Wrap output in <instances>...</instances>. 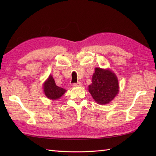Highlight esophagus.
Returning a JSON list of instances; mask_svg holds the SVG:
<instances>
[{
	"instance_id": "34e87169",
	"label": "esophagus",
	"mask_w": 156,
	"mask_h": 156,
	"mask_svg": "<svg viewBox=\"0 0 156 156\" xmlns=\"http://www.w3.org/2000/svg\"><path fill=\"white\" fill-rule=\"evenodd\" d=\"M73 86L76 87H82V84L81 82H77V83H74V84H73Z\"/></svg>"
}]
</instances>
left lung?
I'll list each match as a JSON object with an SVG mask.
<instances>
[{"mask_svg": "<svg viewBox=\"0 0 156 156\" xmlns=\"http://www.w3.org/2000/svg\"><path fill=\"white\" fill-rule=\"evenodd\" d=\"M92 82L89 85L88 90L98 104L105 105L110 102L119 92L117 76L108 69L96 68Z\"/></svg>", "mask_w": 156, "mask_h": 156, "instance_id": "obj_1", "label": "left lung"}]
</instances>
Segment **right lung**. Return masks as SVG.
I'll return each instance as SVG.
<instances>
[{
    "label": "right lung",
    "mask_w": 156,
    "mask_h": 156,
    "mask_svg": "<svg viewBox=\"0 0 156 156\" xmlns=\"http://www.w3.org/2000/svg\"><path fill=\"white\" fill-rule=\"evenodd\" d=\"M44 90L46 97L51 100H56L59 98L66 91L65 89L59 87L55 84L51 76H49V78L44 83Z\"/></svg>",
    "instance_id": "add662e5"
}]
</instances>
